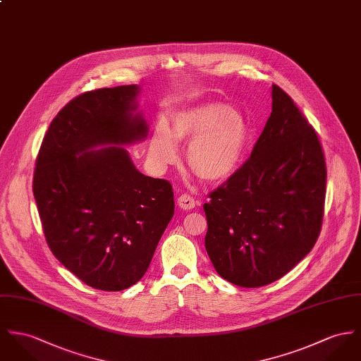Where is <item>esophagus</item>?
Returning <instances> with one entry per match:
<instances>
[{
	"mask_svg": "<svg viewBox=\"0 0 361 361\" xmlns=\"http://www.w3.org/2000/svg\"><path fill=\"white\" fill-rule=\"evenodd\" d=\"M177 203L183 210H192L196 204V200L191 195L183 194L177 199Z\"/></svg>",
	"mask_w": 361,
	"mask_h": 361,
	"instance_id": "esophagus-1",
	"label": "esophagus"
}]
</instances>
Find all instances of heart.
I'll return each mask as SVG.
<instances>
[{"label": "heart", "mask_w": 361, "mask_h": 361, "mask_svg": "<svg viewBox=\"0 0 361 361\" xmlns=\"http://www.w3.org/2000/svg\"><path fill=\"white\" fill-rule=\"evenodd\" d=\"M246 118L220 102H204L171 118V132L159 123L149 140V157L158 166L177 161L176 141H191L187 162L206 183H221L239 165L249 142Z\"/></svg>", "instance_id": "1"}]
</instances>
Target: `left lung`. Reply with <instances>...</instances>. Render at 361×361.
<instances>
[{
    "label": "left lung",
    "mask_w": 361,
    "mask_h": 361,
    "mask_svg": "<svg viewBox=\"0 0 361 361\" xmlns=\"http://www.w3.org/2000/svg\"><path fill=\"white\" fill-rule=\"evenodd\" d=\"M326 184L316 130L272 85V112L249 159L203 204L204 245L217 274L247 288L288 274L320 235Z\"/></svg>",
    "instance_id": "1"
}]
</instances>
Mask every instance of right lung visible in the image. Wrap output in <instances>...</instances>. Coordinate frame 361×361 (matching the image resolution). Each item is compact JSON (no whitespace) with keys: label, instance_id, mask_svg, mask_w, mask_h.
<instances>
[{"label":"right lung","instance_id":"1","mask_svg":"<svg viewBox=\"0 0 361 361\" xmlns=\"http://www.w3.org/2000/svg\"><path fill=\"white\" fill-rule=\"evenodd\" d=\"M136 85L73 99L51 122L32 178L47 243L85 284L121 291L147 272L174 214L171 184L144 176L123 147L147 136Z\"/></svg>","mask_w":361,"mask_h":361}]
</instances>
